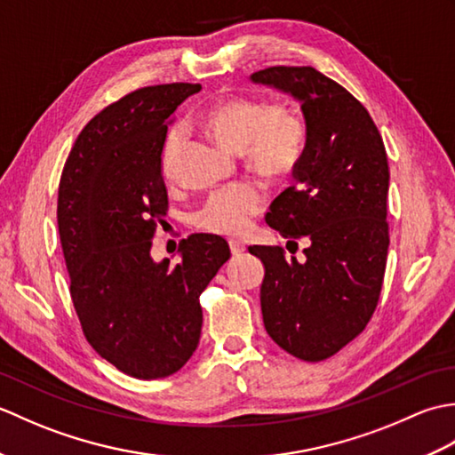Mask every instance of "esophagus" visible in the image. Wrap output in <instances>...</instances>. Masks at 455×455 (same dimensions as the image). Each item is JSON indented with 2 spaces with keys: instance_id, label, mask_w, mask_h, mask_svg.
Returning a JSON list of instances; mask_svg holds the SVG:
<instances>
[{
  "instance_id": "34e87169",
  "label": "esophagus",
  "mask_w": 455,
  "mask_h": 455,
  "mask_svg": "<svg viewBox=\"0 0 455 455\" xmlns=\"http://www.w3.org/2000/svg\"><path fill=\"white\" fill-rule=\"evenodd\" d=\"M228 246H230V254L236 256V258L243 256L246 252V246L243 243H236V240H230Z\"/></svg>"
}]
</instances>
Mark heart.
<instances>
[{
    "mask_svg": "<svg viewBox=\"0 0 455 455\" xmlns=\"http://www.w3.org/2000/svg\"><path fill=\"white\" fill-rule=\"evenodd\" d=\"M205 127L222 147L246 154L254 170L277 176L291 170L303 152V127L291 113L252 100H225L205 115ZM181 127H172L162 148V172L176 170ZM264 209V193L256 186H233L212 191L196 212V225L205 233L240 236Z\"/></svg>",
    "mask_w": 455,
    "mask_h": 455,
    "instance_id": "heart-1",
    "label": "heart"
}]
</instances>
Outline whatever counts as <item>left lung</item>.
<instances>
[{
	"label": "left lung",
	"mask_w": 455,
	"mask_h": 455,
	"mask_svg": "<svg viewBox=\"0 0 455 455\" xmlns=\"http://www.w3.org/2000/svg\"><path fill=\"white\" fill-rule=\"evenodd\" d=\"M250 82L291 95L307 131L295 186L266 217L282 236L307 238L305 262L279 246L248 248L266 269L264 326L285 352L321 362L363 331L379 301L389 248L387 152L363 105L315 68L274 66Z\"/></svg>",
	"instance_id": "left-lung-1"
}]
</instances>
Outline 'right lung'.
<instances>
[{
    "instance_id": "obj_1",
    "label": "right lung",
    "mask_w": 455,
    "mask_h": 455,
    "mask_svg": "<svg viewBox=\"0 0 455 455\" xmlns=\"http://www.w3.org/2000/svg\"><path fill=\"white\" fill-rule=\"evenodd\" d=\"M199 90L150 85L105 108L78 134L58 186V233L84 334L137 379H160L188 363L201 336L199 295L230 258L215 235L183 238L176 266L150 256L168 209V123Z\"/></svg>"
}]
</instances>
